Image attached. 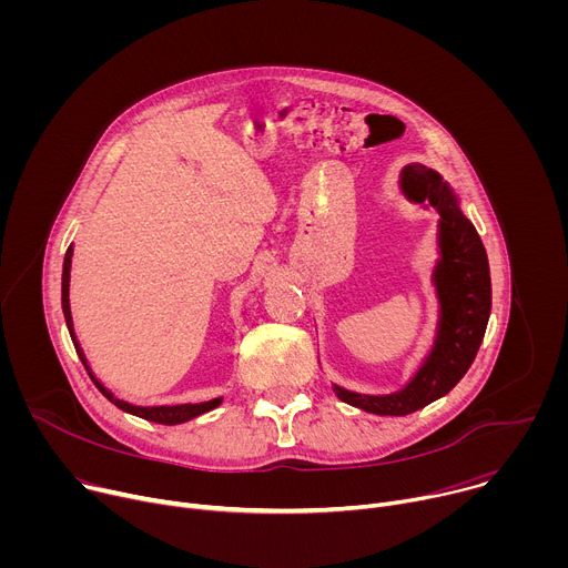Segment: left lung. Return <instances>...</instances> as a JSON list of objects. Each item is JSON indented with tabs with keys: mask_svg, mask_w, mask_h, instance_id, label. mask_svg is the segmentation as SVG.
<instances>
[{
	"mask_svg": "<svg viewBox=\"0 0 568 568\" xmlns=\"http://www.w3.org/2000/svg\"><path fill=\"white\" fill-rule=\"evenodd\" d=\"M399 189L407 200L434 206L440 215L438 261L432 272L438 321L427 357L399 390L366 395L333 384L342 402L375 416H407L447 395L471 366L493 310L488 254L454 189L423 164L402 169Z\"/></svg>",
	"mask_w": 568,
	"mask_h": 568,
	"instance_id": "1",
	"label": "left lung"
}]
</instances>
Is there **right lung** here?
I'll use <instances>...</instances> for the list:
<instances>
[{"label": "right lung", "mask_w": 568, "mask_h": 568, "mask_svg": "<svg viewBox=\"0 0 568 568\" xmlns=\"http://www.w3.org/2000/svg\"><path fill=\"white\" fill-rule=\"evenodd\" d=\"M71 256H73V247L69 245L67 254H64V263H62V312H64V321H67V328H69V335H71V342H73V348L80 357V362H83L85 371L90 373L92 382L97 384V388L112 402L116 404V407L125 414H132L136 418H143V420H150V423H159V425H182V423H189L215 407H220L222 404V397H213V399H206V402H186V404H159V407H136V404H130L125 399H119L114 397V393L110 388H105L99 377L94 375L92 366L88 364V357L83 353V348H80L78 339H75V333H73V321H71V307H69V278H71Z\"/></svg>", "instance_id": "obj_1"}]
</instances>
